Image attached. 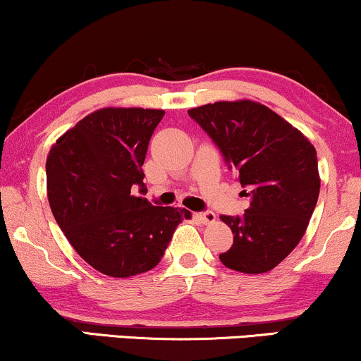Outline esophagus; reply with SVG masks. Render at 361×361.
I'll return each mask as SVG.
<instances>
[{
    "label": "esophagus",
    "mask_w": 361,
    "mask_h": 361,
    "mask_svg": "<svg viewBox=\"0 0 361 361\" xmlns=\"http://www.w3.org/2000/svg\"><path fill=\"white\" fill-rule=\"evenodd\" d=\"M193 219L198 220L200 224L208 225V224H214L216 216L214 212H198V214H193Z\"/></svg>",
    "instance_id": "1"
}]
</instances>
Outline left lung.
<instances>
[{
  "label": "left lung",
  "mask_w": 361,
  "mask_h": 361,
  "mask_svg": "<svg viewBox=\"0 0 361 361\" xmlns=\"http://www.w3.org/2000/svg\"><path fill=\"white\" fill-rule=\"evenodd\" d=\"M238 171L242 216L222 215L233 245L220 254L225 267L262 274L281 264L305 235L319 195L316 149L299 129L264 104L220 101L188 111Z\"/></svg>",
  "instance_id": "left-lung-1"
}]
</instances>
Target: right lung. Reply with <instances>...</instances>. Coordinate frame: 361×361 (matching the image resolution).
Segmentation results:
<instances>
[{"mask_svg":"<svg viewBox=\"0 0 361 361\" xmlns=\"http://www.w3.org/2000/svg\"><path fill=\"white\" fill-rule=\"evenodd\" d=\"M161 109L104 107L62 134L47 158V195L56 224L95 271L131 277L163 259L188 210L153 207L142 163Z\"/></svg>","mask_w":361,"mask_h":361,"instance_id":"1","label":"right lung"}]
</instances>
